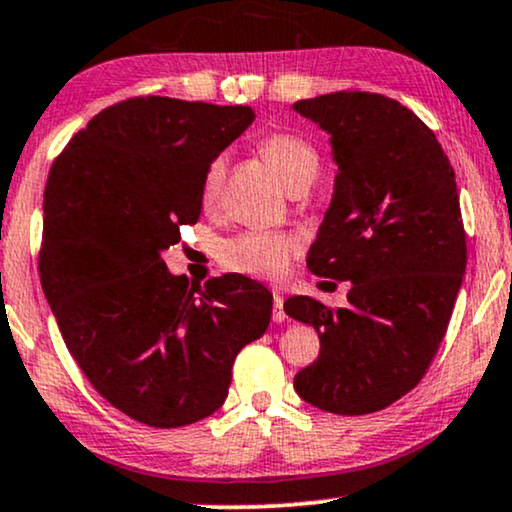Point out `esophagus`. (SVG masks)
<instances>
[{
    "instance_id": "1",
    "label": "esophagus",
    "mask_w": 512,
    "mask_h": 512,
    "mask_svg": "<svg viewBox=\"0 0 512 512\" xmlns=\"http://www.w3.org/2000/svg\"><path fill=\"white\" fill-rule=\"evenodd\" d=\"M271 319L276 323L286 321V309H283V295L274 293V312H271Z\"/></svg>"
}]
</instances>
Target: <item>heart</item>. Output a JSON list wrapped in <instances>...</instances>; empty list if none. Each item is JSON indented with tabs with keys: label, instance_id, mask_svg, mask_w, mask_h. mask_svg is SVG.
Returning a JSON list of instances; mask_svg holds the SVG:
<instances>
[{
	"label": "heart",
	"instance_id": "b5f03b06",
	"mask_svg": "<svg viewBox=\"0 0 512 512\" xmlns=\"http://www.w3.org/2000/svg\"><path fill=\"white\" fill-rule=\"evenodd\" d=\"M257 153L288 191L302 193L314 184L321 172V153L312 141L297 132H271L260 139ZM226 160L222 155L212 158L200 179V203L205 210H215L224 186ZM300 250V243L288 231H245L231 238L222 248V264L236 274L278 281L286 276L290 262Z\"/></svg>",
	"mask_w": 512,
	"mask_h": 512
}]
</instances>
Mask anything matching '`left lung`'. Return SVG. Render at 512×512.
Instances as JSON below:
<instances>
[{"instance_id":"obj_1","label":"left lung","mask_w":512,"mask_h":512,"mask_svg":"<svg viewBox=\"0 0 512 512\" xmlns=\"http://www.w3.org/2000/svg\"><path fill=\"white\" fill-rule=\"evenodd\" d=\"M293 108L331 134L338 163L307 267L352 281L347 307L283 304L321 340L295 390L321 411L364 416L423 380L449 326L468 262L456 174L435 132L390 96L333 92Z\"/></svg>"}]
</instances>
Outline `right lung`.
<instances>
[{
    "label": "right lung",
    "instance_id": "add662e5",
    "mask_svg": "<svg viewBox=\"0 0 512 512\" xmlns=\"http://www.w3.org/2000/svg\"><path fill=\"white\" fill-rule=\"evenodd\" d=\"M255 113L170 96L113 103L51 165L42 290L96 392L151 428H181L224 404L231 366L271 319V293L226 274L198 286L160 252L200 217V179Z\"/></svg>",
    "mask_w": 512,
    "mask_h": 512
}]
</instances>
